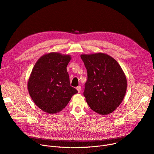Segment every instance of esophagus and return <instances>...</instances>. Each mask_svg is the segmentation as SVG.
I'll list each match as a JSON object with an SVG mask.
<instances>
[{
	"mask_svg": "<svg viewBox=\"0 0 154 154\" xmlns=\"http://www.w3.org/2000/svg\"><path fill=\"white\" fill-rule=\"evenodd\" d=\"M76 89L78 90V92L79 93L81 92V86H79L76 87Z\"/></svg>",
	"mask_w": 154,
	"mask_h": 154,
	"instance_id": "1",
	"label": "esophagus"
}]
</instances>
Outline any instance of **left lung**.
I'll return each mask as SVG.
<instances>
[{"mask_svg":"<svg viewBox=\"0 0 154 154\" xmlns=\"http://www.w3.org/2000/svg\"><path fill=\"white\" fill-rule=\"evenodd\" d=\"M87 70L84 96L91 109L101 115L115 111L127 89V79L116 60L103 53L81 55Z\"/></svg>","mask_w":154,"mask_h":154,"instance_id":"left-lung-1","label":"left lung"}]
</instances>
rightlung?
Listing matches in <instances>:
<instances>
[{"instance_id": "obj_1", "label": "right lung", "mask_w": 154, "mask_h": 154, "mask_svg": "<svg viewBox=\"0 0 154 154\" xmlns=\"http://www.w3.org/2000/svg\"><path fill=\"white\" fill-rule=\"evenodd\" d=\"M71 56L52 52L35 63L28 81V91L40 109L55 114L65 108L72 96L78 93L70 86L67 65Z\"/></svg>"}]
</instances>
